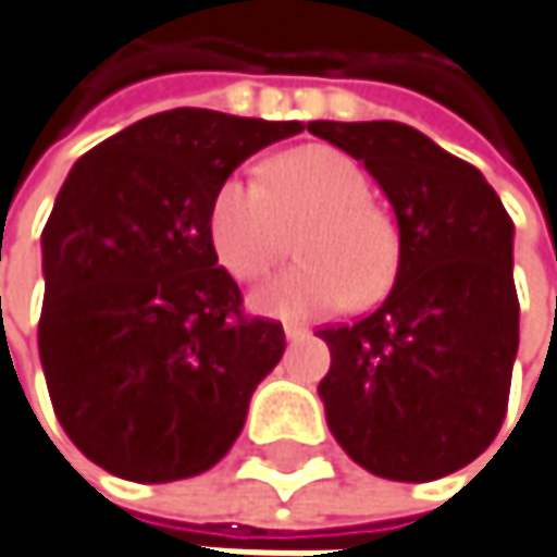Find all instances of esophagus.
<instances>
[{
    "label": "esophagus",
    "instance_id": "esophagus-1",
    "mask_svg": "<svg viewBox=\"0 0 557 557\" xmlns=\"http://www.w3.org/2000/svg\"><path fill=\"white\" fill-rule=\"evenodd\" d=\"M283 334H286V341H289V344H299V341H306V337H309V327L286 324V327H283Z\"/></svg>",
    "mask_w": 557,
    "mask_h": 557
}]
</instances>
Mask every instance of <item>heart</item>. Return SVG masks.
Segmentation results:
<instances>
[{
	"mask_svg": "<svg viewBox=\"0 0 557 557\" xmlns=\"http://www.w3.org/2000/svg\"><path fill=\"white\" fill-rule=\"evenodd\" d=\"M366 170L337 148L309 145L261 166V182L230 176L213 191L208 236L220 268L251 283L296 234V264L251 293L271 318H318L377 299L397 274V233L377 211Z\"/></svg>",
	"mask_w": 557,
	"mask_h": 557,
	"instance_id": "obj_1",
	"label": "heart"
}]
</instances>
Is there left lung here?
I'll return each mask as SVG.
<instances>
[{
    "label": "left lung",
    "mask_w": 557,
    "mask_h": 557,
    "mask_svg": "<svg viewBox=\"0 0 557 557\" xmlns=\"http://www.w3.org/2000/svg\"><path fill=\"white\" fill-rule=\"evenodd\" d=\"M387 195L400 261L387 299L318 331L331 435L369 473L429 482L495 442L520 341L513 223L485 176L404 122H309Z\"/></svg>",
    "instance_id": "1"
}]
</instances>
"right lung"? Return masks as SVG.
I'll list each match as a JSON object with an SVG mask.
<instances>
[{
    "label": "right lung",
    "instance_id": "right-lung-1",
    "mask_svg": "<svg viewBox=\"0 0 557 557\" xmlns=\"http://www.w3.org/2000/svg\"><path fill=\"white\" fill-rule=\"evenodd\" d=\"M296 132L302 122L170 110L87 150L59 188L40 362L59 425L107 473L188 479L239 438L286 337L243 314L208 211L243 160Z\"/></svg>",
    "mask_w": 557,
    "mask_h": 557
}]
</instances>
